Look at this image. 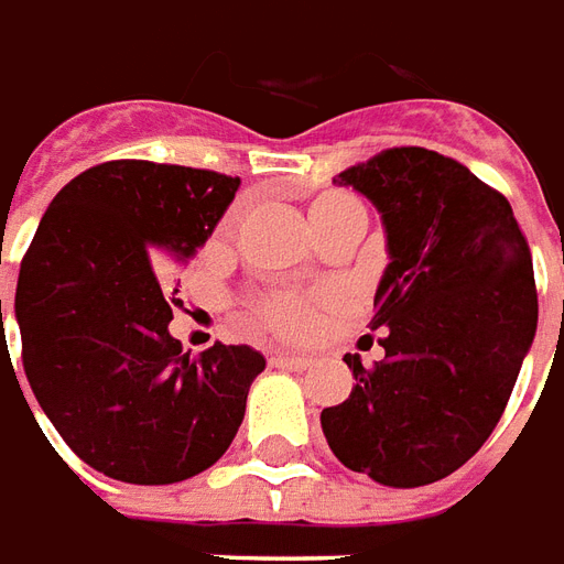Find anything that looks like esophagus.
I'll list each match as a JSON object with an SVG mask.
<instances>
[{
    "label": "esophagus",
    "mask_w": 564,
    "mask_h": 564,
    "mask_svg": "<svg viewBox=\"0 0 564 564\" xmlns=\"http://www.w3.org/2000/svg\"><path fill=\"white\" fill-rule=\"evenodd\" d=\"M270 365L289 367V370H306V367L313 365V358H303V355L291 352H270Z\"/></svg>",
    "instance_id": "34e87169"
}]
</instances>
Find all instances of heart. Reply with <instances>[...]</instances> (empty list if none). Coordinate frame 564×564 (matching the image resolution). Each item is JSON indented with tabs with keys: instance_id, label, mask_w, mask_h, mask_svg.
<instances>
[{
	"instance_id": "obj_1",
	"label": "heart",
	"mask_w": 564,
	"mask_h": 564,
	"mask_svg": "<svg viewBox=\"0 0 564 564\" xmlns=\"http://www.w3.org/2000/svg\"><path fill=\"white\" fill-rule=\"evenodd\" d=\"M343 206H349L346 197H322L313 206V221L343 209ZM230 225H234V215L225 221V230ZM251 313L267 327H273L275 334H285V337H306L315 325V301L306 294H294V291H270V294L254 297Z\"/></svg>"
}]
</instances>
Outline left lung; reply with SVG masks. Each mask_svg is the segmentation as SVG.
I'll return each instance as SVG.
<instances>
[{
  "label": "left lung",
  "instance_id": "obj_1",
  "mask_svg": "<svg viewBox=\"0 0 564 564\" xmlns=\"http://www.w3.org/2000/svg\"><path fill=\"white\" fill-rule=\"evenodd\" d=\"M334 182L377 206L391 261L370 318L386 358H343L355 389L322 431L349 470L429 486L489 441L517 386L538 327L529 242L501 191L429 148H386Z\"/></svg>",
  "mask_w": 564,
  "mask_h": 564
}]
</instances>
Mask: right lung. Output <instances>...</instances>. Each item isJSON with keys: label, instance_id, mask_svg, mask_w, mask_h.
<instances>
[{"label": "right lung", "instance_id": "1", "mask_svg": "<svg viewBox=\"0 0 564 564\" xmlns=\"http://www.w3.org/2000/svg\"><path fill=\"white\" fill-rule=\"evenodd\" d=\"M237 175L106 161L47 206L14 313L23 370L59 437L111 480L163 486L212 467L263 370L249 346L182 352L173 267L209 239Z\"/></svg>", "mask_w": 564, "mask_h": 564}]
</instances>
